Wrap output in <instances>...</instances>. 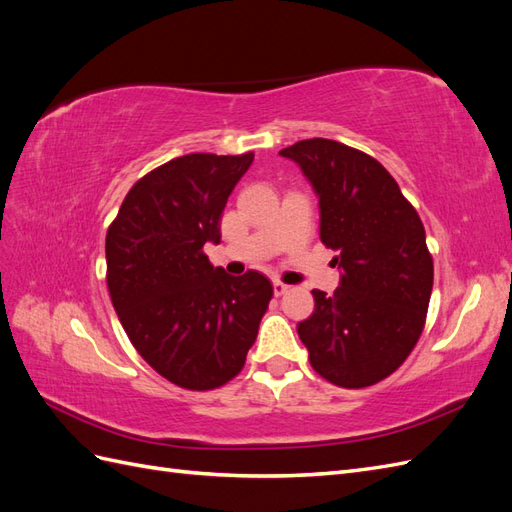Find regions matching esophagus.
<instances>
[{
	"label": "esophagus",
	"instance_id": "esophagus-1",
	"mask_svg": "<svg viewBox=\"0 0 512 512\" xmlns=\"http://www.w3.org/2000/svg\"><path fill=\"white\" fill-rule=\"evenodd\" d=\"M290 290V286L288 284H284V282H280V280H275L273 282V292H275V297H282V294H286Z\"/></svg>",
	"mask_w": 512,
	"mask_h": 512
}]
</instances>
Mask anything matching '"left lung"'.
<instances>
[{"label":"left lung","mask_w":512,"mask_h":512,"mask_svg":"<svg viewBox=\"0 0 512 512\" xmlns=\"http://www.w3.org/2000/svg\"><path fill=\"white\" fill-rule=\"evenodd\" d=\"M297 162L320 205V241L342 282L312 290L316 309L299 337L318 374L344 389L371 386L408 359L423 333L433 286L425 228L378 160L329 138L280 151Z\"/></svg>","instance_id":"1"}]
</instances>
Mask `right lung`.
Instances as JSON below:
<instances>
[{"label":"right lung","mask_w":512,"mask_h":512,"mask_svg":"<svg viewBox=\"0 0 512 512\" xmlns=\"http://www.w3.org/2000/svg\"><path fill=\"white\" fill-rule=\"evenodd\" d=\"M254 153H190L138 179L106 232V286L143 359L181 389L235 378L273 297L265 275L213 267L230 192Z\"/></svg>","instance_id":"1"}]
</instances>
